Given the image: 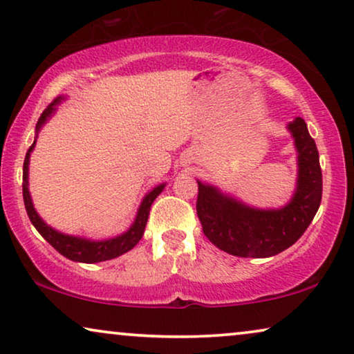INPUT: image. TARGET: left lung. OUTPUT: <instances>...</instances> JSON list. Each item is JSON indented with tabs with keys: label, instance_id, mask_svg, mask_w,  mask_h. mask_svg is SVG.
<instances>
[{
	"label": "left lung",
	"instance_id": "8db88e82",
	"mask_svg": "<svg viewBox=\"0 0 354 354\" xmlns=\"http://www.w3.org/2000/svg\"><path fill=\"white\" fill-rule=\"evenodd\" d=\"M288 130L298 151V180L293 198L280 209L250 207L198 180L196 214L203 234L225 253L240 258L282 253L297 243L316 216L322 200L317 147L301 118L290 122Z\"/></svg>",
	"mask_w": 354,
	"mask_h": 354
}]
</instances>
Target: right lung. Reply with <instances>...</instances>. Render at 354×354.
<instances>
[{"mask_svg": "<svg viewBox=\"0 0 354 354\" xmlns=\"http://www.w3.org/2000/svg\"><path fill=\"white\" fill-rule=\"evenodd\" d=\"M59 103H61V98H56L45 111H43L40 119H38V122H37V133L40 132L41 125L46 122L48 118L55 113L56 104H59ZM35 142H33L32 147L28 148V151L26 154V161H24L22 195H24V205H26L28 219H30L33 227L38 230V234H40L43 239H45L48 243L53 246V248H55L56 251H59L62 256H66V258L71 261H77V263H86V264L101 263V261L118 258V256L127 253V251L132 250L133 246L137 245L140 240H142L153 201L156 200L158 195L162 192V188L166 185L161 183V185L154 187L153 190L143 198L142 205H140L137 219H135L132 227H130V229L122 235L114 236V239H109V240L91 241L86 239H79V236L61 234V232H57L55 229H51L50 225H46L45 222L41 221V217L37 214L35 207H33L32 198H30V192H28V162H30V153H32V149L35 148Z\"/></svg>", "mask_w": 354, "mask_h": 354, "instance_id": "add662e5", "label": "right lung"}]
</instances>
